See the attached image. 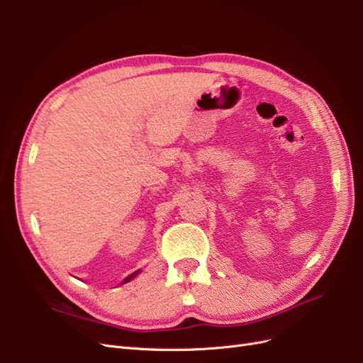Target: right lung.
<instances>
[{"mask_svg": "<svg viewBox=\"0 0 363 363\" xmlns=\"http://www.w3.org/2000/svg\"><path fill=\"white\" fill-rule=\"evenodd\" d=\"M137 273H139V272H135V273H134V274H131V276H128V278H127V279H125V281H124V284H125V282H128V281H130V279H133V278H134V276H135V274H137Z\"/></svg>", "mask_w": 363, "mask_h": 363, "instance_id": "1", "label": "right lung"}]
</instances>
